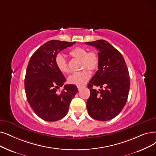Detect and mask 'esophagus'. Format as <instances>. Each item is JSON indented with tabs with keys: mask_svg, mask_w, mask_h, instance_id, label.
Segmentation results:
<instances>
[{
	"mask_svg": "<svg viewBox=\"0 0 156 156\" xmlns=\"http://www.w3.org/2000/svg\"><path fill=\"white\" fill-rule=\"evenodd\" d=\"M85 86H77V88L79 90H81L83 88H85Z\"/></svg>",
	"mask_w": 156,
	"mask_h": 156,
	"instance_id": "obj_1",
	"label": "esophagus"
}]
</instances>
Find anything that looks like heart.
Wrapping results in <instances>:
<instances>
[{"label": "heart", "instance_id": "b5f03b06", "mask_svg": "<svg viewBox=\"0 0 156 156\" xmlns=\"http://www.w3.org/2000/svg\"><path fill=\"white\" fill-rule=\"evenodd\" d=\"M70 55L73 58L80 59V69H83L78 72H76L68 77L69 83L77 86H83L88 81L91 77V73L85 69L95 70L98 66L99 58L95 51H89L84 48L77 47L73 48L70 52ZM55 65L58 70L63 74H67L70 72L68 61L61 54H58L55 58Z\"/></svg>", "mask_w": 156, "mask_h": 156}]
</instances>
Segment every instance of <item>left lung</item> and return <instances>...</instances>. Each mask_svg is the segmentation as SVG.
<instances>
[{"instance_id":"8db88e82","label":"left lung","mask_w":156,"mask_h":156,"mask_svg":"<svg viewBox=\"0 0 156 156\" xmlns=\"http://www.w3.org/2000/svg\"><path fill=\"white\" fill-rule=\"evenodd\" d=\"M85 43L98 50L99 58L98 70L88 84L90 96L87 109L93 119L108 121L119 114L127 102L130 88L128 68L122 54L107 41ZM93 86L101 89L97 91Z\"/></svg>"}]
</instances>
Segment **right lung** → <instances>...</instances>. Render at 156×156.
<instances>
[{
	"instance_id": "add662e5",
	"label": "right lung",
	"mask_w": 156,
	"mask_h": 156,
	"mask_svg": "<svg viewBox=\"0 0 156 156\" xmlns=\"http://www.w3.org/2000/svg\"><path fill=\"white\" fill-rule=\"evenodd\" d=\"M76 42L51 40L44 43L32 55L25 77V90L31 108L41 119L59 120L66 115L70 104L78 91L74 84H66L63 74L55 65L58 54Z\"/></svg>"
}]
</instances>
